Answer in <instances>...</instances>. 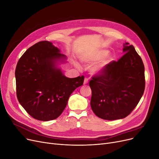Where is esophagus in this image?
Listing matches in <instances>:
<instances>
[{
  "label": "esophagus",
  "instance_id": "1",
  "mask_svg": "<svg viewBox=\"0 0 159 159\" xmlns=\"http://www.w3.org/2000/svg\"><path fill=\"white\" fill-rule=\"evenodd\" d=\"M88 83V79L87 78H85L84 81V84H87Z\"/></svg>",
  "mask_w": 159,
  "mask_h": 159
}]
</instances>
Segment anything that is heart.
<instances>
[{
    "instance_id": "obj_1",
    "label": "heart",
    "mask_w": 159,
    "mask_h": 159,
    "mask_svg": "<svg viewBox=\"0 0 159 159\" xmlns=\"http://www.w3.org/2000/svg\"><path fill=\"white\" fill-rule=\"evenodd\" d=\"M109 54V51L107 50H101L98 52H96L93 54H91V55H88L86 56H84L81 57V61L84 63L86 64H93L97 62L98 61L102 60L104 59L105 57H106ZM111 60V59H108L106 61H105V64L103 65L98 66H95V68H93L92 72L93 74H100L102 73L104 69V66L105 64H107Z\"/></svg>"
}]
</instances>
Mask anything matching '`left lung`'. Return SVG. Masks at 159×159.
I'll use <instances>...</instances> for the list:
<instances>
[{
	"instance_id": "left-lung-1",
	"label": "left lung",
	"mask_w": 159,
	"mask_h": 159,
	"mask_svg": "<svg viewBox=\"0 0 159 159\" xmlns=\"http://www.w3.org/2000/svg\"><path fill=\"white\" fill-rule=\"evenodd\" d=\"M125 54L104 67L89 81L90 105L97 116L105 120L123 119L139 103L145 88V66L133 45L126 42Z\"/></svg>"
}]
</instances>
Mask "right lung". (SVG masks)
Here are the masks:
<instances>
[{
  "mask_svg": "<svg viewBox=\"0 0 159 159\" xmlns=\"http://www.w3.org/2000/svg\"><path fill=\"white\" fill-rule=\"evenodd\" d=\"M49 41L29 48L19 59L15 70L16 96L31 117L48 121L63 112L72 92L82 85L84 76L66 77L56 61L66 56Z\"/></svg>",
  "mask_w": 159,
  "mask_h": 159,
  "instance_id": "1",
  "label": "right lung"
}]
</instances>
